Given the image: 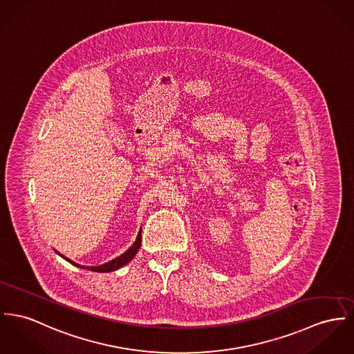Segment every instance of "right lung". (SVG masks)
I'll return each mask as SVG.
<instances>
[{
    "label": "right lung",
    "mask_w": 354,
    "mask_h": 354,
    "mask_svg": "<svg viewBox=\"0 0 354 354\" xmlns=\"http://www.w3.org/2000/svg\"><path fill=\"white\" fill-rule=\"evenodd\" d=\"M140 245H141V229H140V232H138V234H137L136 241L133 243V245L125 252V253H122L120 257H117V259H114V260H111L109 263H105V264H102V266H97V267H84V266H80V264H77V263H74V261H71V260H68L67 257H64V256H62L60 253H57L59 256H62L63 259H66L68 263H71L73 266H77V267H80V268H83V270H88V271H93V272H111V271H115V270H118V268H121V267H124V266H127L135 256H136L137 250L140 249Z\"/></svg>",
    "instance_id": "add662e5"
}]
</instances>
